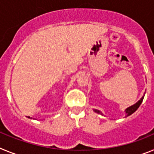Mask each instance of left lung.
I'll list each match as a JSON object with an SVG mask.
<instances>
[{"mask_svg":"<svg viewBox=\"0 0 154 154\" xmlns=\"http://www.w3.org/2000/svg\"><path fill=\"white\" fill-rule=\"evenodd\" d=\"M143 97H144V95L143 96V97H141V99L139 101H137V102L136 103V104H134L133 105H132V106L129 107V108H127L126 109H125V113H126V116H130V115H132L133 113V112H136L137 109H138V108L140 107V105H141L142 101H143ZM94 111L95 112H97V113H98V114H101L102 115V113H101V112H100L99 110H97V109H94Z\"/></svg>","mask_w":154,"mask_h":154,"instance_id":"1","label":"left lung"}]
</instances>
